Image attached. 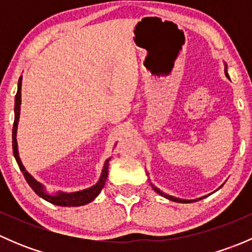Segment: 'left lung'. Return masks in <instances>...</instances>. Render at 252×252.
I'll return each instance as SVG.
<instances>
[{"instance_id":"obj_1","label":"left lung","mask_w":252,"mask_h":252,"mask_svg":"<svg viewBox=\"0 0 252 252\" xmlns=\"http://www.w3.org/2000/svg\"><path fill=\"white\" fill-rule=\"evenodd\" d=\"M224 73H225V75H227V78H229V75H228V73H227V64H225V68H224ZM151 187H152V189L155 190V191L157 192V194H159L161 195V196H163V197H166V199H168V200H171V201H174V202H183V204H189V202H195V201H199V200H201V199H204V197H200V199H196V200H183V199H178V197H174V196H171V195H167V194H164V192H162L161 190L159 189H157L156 187H155V185H152L151 184Z\"/></svg>"}]
</instances>
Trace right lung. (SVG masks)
Returning a JSON list of instances; mask_svg holds the SVG:
<instances>
[{
    "instance_id": "right-lung-1",
    "label": "right lung",
    "mask_w": 252,
    "mask_h": 252,
    "mask_svg": "<svg viewBox=\"0 0 252 252\" xmlns=\"http://www.w3.org/2000/svg\"><path fill=\"white\" fill-rule=\"evenodd\" d=\"M20 103H22V77L19 78L18 81V91L16 95V101H14V124H13V130H12V139H13V155L16 157V161L19 166L20 171L23 172L25 180L28 182V184L30 185L32 190L39 195L40 197H42L46 201L51 202L53 205L57 206H63V207H75V206H83L89 204V202L93 201L96 196L101 192L102 188L105 187V183L107 180L108 175V162L111 158L106 159L105 166H103L102 173H101L100 180L96 183L94 187L88 188V189L80 190V191L75 192H57L56 195H50L47 194L45 187L41 183L37 182L27 169L23 166L22 161L19 158V154H18V145H17V128H18V122H19V116H20Z\"/></svg>"
}]
</instances>
